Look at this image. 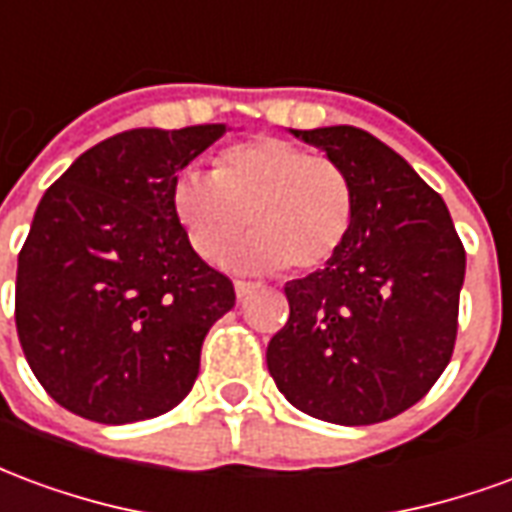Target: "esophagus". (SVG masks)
<instances>
[{
	"instance_id": "esophagus-1",
	"label": "esophagus",
	"mask_w": 512,
	"mask_h": 512,
	"mask_svg": "<svg viewBox=\"0 0 512 512\" xmlns=\"http://www.w3.org/2000/svg\"><path fill=\"white\" fill-rule=\"evenodd\" d=\"M233 285H235V293H238V299H244L246 293H249V290L255 288L252 282H244V279H235Z\"/></svg>"
}]
</instances>
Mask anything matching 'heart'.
I'll return each mask as SVG.
<instances>
[{"label": "heart", "mask_w": 512, "mask_h": 512, "mask_svg": "<svg viewBox=\"0 0 512 512\" xmlns=\"http://www.w3.org/2000/svg\"><path fill=\"white\" fill-rule=\"evenodd\" d=\"M172 211L205 260H222L244 235L255 238L244 260L252 268L310 271L332 260L354 222V183L334 158L255 136L224 147L213 175L180 172L172 183Z\"/></svg>", "instance_id": "b5f03b06"}]
</instances>
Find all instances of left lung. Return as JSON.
Segmentation results:
<instances>
[{
	"label": "left lung",
	"mask_w": 512,
	"mask_h": 512,
	"mask_svg": "<svg viewBox=\"0 0 512 512\" xmlns=\"http://www.w3.org/2000/svg\"><path fill=\"white\" fill-rule=\"evenodd\" d=\"M354 183V222L326 266L285 285L290 315L268 373L293 406L334 425L397 417L450 365L466 252L436 191L362 128L293 131Z\"/></svg>",
	"instance_id": "obj_1"
}]
</instances>
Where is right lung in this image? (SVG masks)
<instances>
[{
	"label": "right lung",
	"instance_id": "add662e5",
	"mask_svg": "<svg viewBox=\"0 0 512 512\" xmlns=\"http://www.w3.org/2000/svg\"><path fill=\"white\" fill-rule=\"evenodd\" d=\"M224 126L134 128L76 158L18 252L16 329L40 386L104 425L189 395L202 340L233 310L230 277L191 249L172 183Z\"/></svg>",
	"mask_w": 512,
	"mask_h": 512
}]
</instances>
